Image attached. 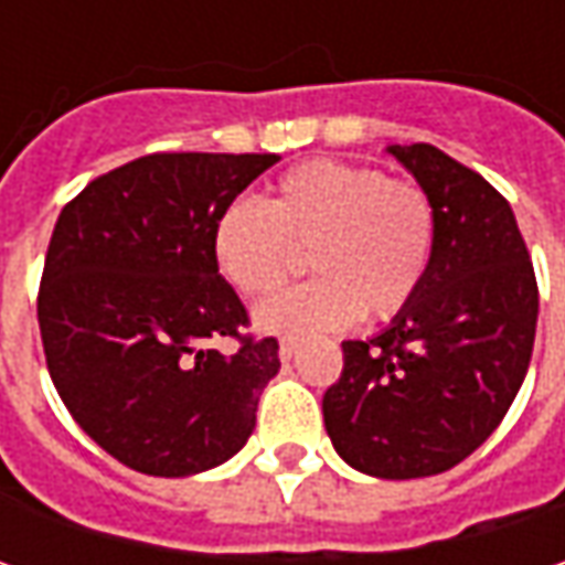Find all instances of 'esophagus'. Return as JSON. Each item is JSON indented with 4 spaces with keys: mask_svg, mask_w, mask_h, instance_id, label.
I'll list each match as a JSON object with an SVG mask.
<instances>
[{
    "mask_svg": "<svg viewBox=\"0 0 565 565\" xmlns=\"http://www.w3.org/2000/svg\"><path fill=\"white\" fill-rule=\"evenodd\" d=\"M298 352V337H282V342H279V359L289 361Z\"/></svg>",
    "mask_w": 565,
    "mask_h": 565,
    "instance_id": "esophagus-1",
    "label": "esophagus"
}]
</instances>
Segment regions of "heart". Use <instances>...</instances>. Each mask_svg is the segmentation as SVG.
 I'll return each instance as SVG.
<instances>
[{"label": "heart", "instance_id": "obj_1", "mask_svg": "<svg viewBox=\"0 0 565 565\" xmlns=\"http://www.w3.org/2000/svg\"><path fill=\"white\" fill-rule=\"evenodd\" d=\"M437 250V206L412 179L374 166L308 160L273 185L267 204L235 198L213 223V260L248 298L282 289L305 254L320 276L260 305L276 333L339 330L412 305Z\"/></svg>", "mask_w": 565, "mask_h": 565}]
</instances>
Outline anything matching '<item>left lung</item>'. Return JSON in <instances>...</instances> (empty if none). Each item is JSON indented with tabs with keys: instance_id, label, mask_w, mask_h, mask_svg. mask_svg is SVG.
<instances>
[{
	"instance_id": "left-lung-1",
	"label": "left lung",
	"mask_w": 565,
	"mask_h": 565,
	"mask_svg": "<svg viewBox=\"0 0 565 565\" xmlns=\"http://www.w3.org/2000/svg\"><path fill=\"white\" fill-rule=\"evenodd\" d=\"M437 206L427 279L396 320L342 342L323 393L337 452L374 478H427L459 466L510 412L532 361L537 279L510 201L430 143H393Z\"/></svg>"
}]
</instances>
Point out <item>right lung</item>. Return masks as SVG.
<instances>
[{"label":"right lung","mask_w":565,"mask_h":565,"mask_svg":"<svg viewBox=\"0 0 565 565\" xmlns=\"http://www.w3.org/2000/svg\"><path fill=\"white\" fill-rule=\"evenodd\" d=\"M276 153H147L55 220L36 320L72 418L121 466L185 478L248 444L279 342L213 260V223ZM235 338L232 356L209 345Z\"/></svg>","instance_id":"right-lung-1"}]
</instances>
